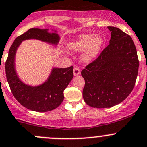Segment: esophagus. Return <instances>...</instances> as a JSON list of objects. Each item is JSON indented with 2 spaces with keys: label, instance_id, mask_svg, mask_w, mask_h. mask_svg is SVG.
I'll return each instance as SVG.
<instances>
[{
  "label": "esophagus",
  "instance_id": "esophagus-1",
  "mask_svg": "<svg viewBox=\"0 0 147 147\" xmlns=\"http://www.w3.org/2000/svg\"><path fill=\"white\" fill-rule=\"evenodd\" d=\"M80 74V70L78 67H75L73 70V75L74 76H77Z\"/></svg>",
  "mask_w": 147,
  "mask_h": 147
}]
</instances>
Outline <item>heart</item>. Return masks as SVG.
Instances as JSON below:
<instances>
[{
  "label": "heart",
  "mask_w": 147,
  "mask_h": 147,
  "mask_svg": "<svg viewBox=\"0 0 147 147\" xmlns=\"http://www.w3.org/2000/svg\"><path fill=\"white\" fill-rule=\"evenodd\" d=\"M105 40L102 35L94 34L79 35L67 45V48L72 52L82 51L81 60L84 63H91L100 55Z\"/></svg>",
  "instance_id": "1"
}]
</instances>
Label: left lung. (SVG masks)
<instances>
[{
  "label": "left lung",
  "instance_id": "left-lung-1",
  "mask_svg": "<svg viewBox=\"0 0 147 147\" xmlns=\"http://www.w3.org/2000/svg\"><path fill=\"white\" fill-rule=\"evenodd\" d=\"M107 28L109 45L82 71L85 80L83 98L92 107H112L123 102L138 77L139 61L131 37L117 27Z\"/></svg>",
  "mask_w": 147,
  "mask_h": 147
}]
</instances>
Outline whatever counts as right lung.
I'll list each match as a JSON object with an SVG mask.
<instances>
[{
    "mask_svg": "<svg viewBox=\"0 0 147 147\" xmlns=\"http://www.w3.org/2000/svg\"><path fill=\"white\" fill-rule=\"evenodd\" d=\"M28 40H40L56 47L60 41V36L53 29H29L14 40L5 63L7 82L17 100L30 110L49 112L59 107L63 101V91L73 78V67H53L47 80L37 86L24 83L17 75L15 57L17 49L22 42Z\"/></svg>",
    "mask_w": 147,
    "mask_h": 147,
    "instance_id": "obj_1",
    "label": "right lung"
}]
</instances>
